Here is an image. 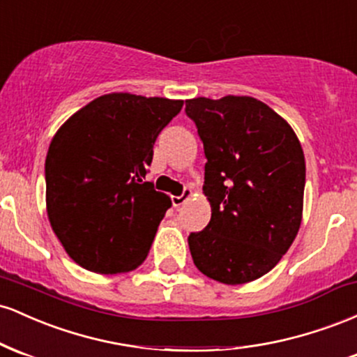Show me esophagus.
Returning <instances> with one entry per match:
<instances>
[{
	"mask_svg": "<svg viewBox=\"0 0 357 357\" xmlns=\"http://www.w3.org/2000/svg\"><path fill=\"white\" fill-rule=\"evenodd\" d=\"M191 196V190L190 188H184L183 192L179 196H171V202H173V206H181V204L186 202L188 198Z\"/></svg>",
	"mask_w": 357,
	"mask_h": 357,
	"instance_id": "obj_1",
	"label": "esophagus"
}]
</instances>
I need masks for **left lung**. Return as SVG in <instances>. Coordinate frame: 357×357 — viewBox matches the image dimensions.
Here are the masks:
<instances>
[{"label":"left lung","instance_id":"1","mask_svg":"<svg viewBox=\"0 0 357 357\" xmlns=\"http://www.w3.org/2000/svg\"><path fill=\"white\" fill-rule=\"evenodd\" d=\"M203 142L211 220L190 233L199 272L227 285L270 272L301 228L305 159L287 122L253 97L186 100Z\"/></svg>","mask_w":357,"mask_h":357}]
</instances>
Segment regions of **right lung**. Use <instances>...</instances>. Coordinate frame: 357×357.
Here are the masks:
<instances>
[{
    "label": "right lung",
    "mask_w": 357,
    "mask_h": 357,
    "mask_svg": "<svg viewBox=\"0 0 357 357\" xmlns=\"http://www.w3.org/2000/svg\"><path fill=\"white\" fill-rule=\"evenodd\" d=\"M181 107L183 100L107 93L52 139L45 161L48 218L80 267L112 275L146 260L171 199L144 178L155 139Z\"/></svg>",
    "instance_id": "right-lung-1"
}]
</instances>
